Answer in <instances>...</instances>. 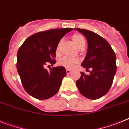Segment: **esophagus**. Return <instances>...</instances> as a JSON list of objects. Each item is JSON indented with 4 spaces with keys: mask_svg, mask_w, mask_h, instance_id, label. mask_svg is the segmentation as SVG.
<instances>
[{
    "mask_svg": "<svg viewBox=\"0 0 129 129\" xmlns=\"http://www.w3.org/2000/svg\"><path fill=\"white\" fill-rule=\"evenodd\" d=\"M66 72L68 74H70V73L71 72V70H70V69H66Z\"/></svg>",
    "mask_w": 129,
    "mask_h": 129,
    "instance_id": "1",
    "label": "esophagus"
}]
</instances>
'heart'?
<instances>
[{
  "instance_id": "heart-1",
  "label": "heart",
  "mask_w": 129,
  "mask_h": 129,
  "mask_svg": "<svg viewBox=\"0 0 129 129\" xmlns=\"http://www.w3.org/2000/svg\"><path fill=\"white\" fill-rule=\"evenodd\" d=\"M71 39L73 40V43L75 44L78 48L80 47L82 45L85 44V39L81 35L75 33L71 37ZM60 42L58 43V46L56 47V52H58L59 50V46H60ZM79 62V60L77 58H71V57H68V56H63L62 58L58 60V64L61 66L64 67L68 69H72L73 67L78 63Z\"/></svg>"
}]
</instances>
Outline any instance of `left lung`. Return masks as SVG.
Segmentation results:
<instances>
[{"label":"left lung","instance_id":"obj_1","mask_svg":"<svg viewBox=\"0 0 129 129\" xmlns=\"http://www.w3.org/2000/svg\"><path fill=\"white\" fill-rule=\"evenodd\" d=\"M86 37L88 50L81 66L88 70L89 75L81 72L76 81L80 93L86 98L96 100L108 93L116 73V55L110 44L103 37L91 31L75 28Z\"/></svg>","mask_w":129,"mask_h":129}]
</instances>
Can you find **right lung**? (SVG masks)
Wrapping results in <instances>:
<instances>
[{
  "label": "right lung",
  "instance_id": "add662e5",
  "mask_svg": "<svg viewBox=\"0 0 129 129\" xmlns=\"http://www.w3.org/2000/svg\"><path fill=\"white\" fill-rule=\"evenodd\" d=\"M73 28L54 29L39 32L28 37L17 53V70L25 90L33 98L46 100L58 92L64 67H53L48 71L44 66L56 63V47L60 40Z\"/></svg>",
  "mask_w": 129,
  "mask_h": 129
}]
</instances>
